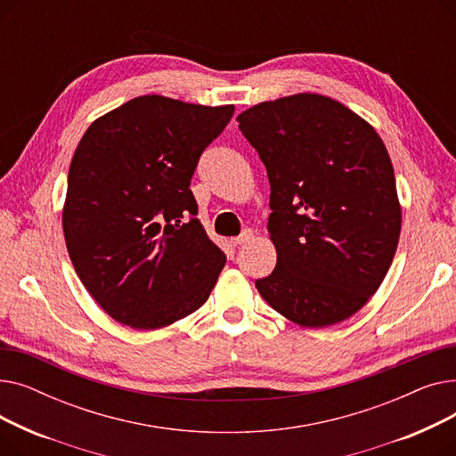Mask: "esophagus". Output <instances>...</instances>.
<instances>
[{"label":"esophagus","mask_w":456,"mask_h":456,"mask_svg":"<svg viewBox=\"0 0 456 456\" xmlns=\"http://www.w3.org/2000/svg\"><path fill=\"white\" fill-rule=\"evenodd\" d=\"M251 238H253V231H251V229H244V231L240 232V236L232 238L231 244H232V246H244L246 242L251 240Z\"/></svg>","instance_id":"obj_1"}]
</instances>
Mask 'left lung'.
<instances>
[{
	"label": "left lung",
	"mask_w": 456,
	"mask_h": 456,
	"mask_svg": "<svg viewBox=\"0 0 456 456\" xmlns=\"http://www.w3.org/2000/svg\"><path fill=\"white\" fill-rule=\"evenodd\" d=\"M238 122L272 188L277 265L256 290L303 327L347 320L377 292L397 249L401 208L385 143L320 94L255 105Z\"/></svg>",
	"instance_id": "1"
}]
</instances>
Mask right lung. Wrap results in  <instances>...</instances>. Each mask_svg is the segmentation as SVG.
I'll return each mask as SVG.
<instances>
[{"instance_id": "right-lung-1", "label": "right lung", "mask_w": 456, "mask_h": 456, "mask_svg": "<svg viewBox=\"0 0 456 456\" xmlns=\"http://www.w3.org/2000/svg\"><path fill=\"white\" fill-rule=\"evenodd\" d=\"M232 112L140 95L81 138L62 229L85 289L116 322L159 329L208 299L225 253L198 220L190 181Z\"/></svg>"}]
</instances>
